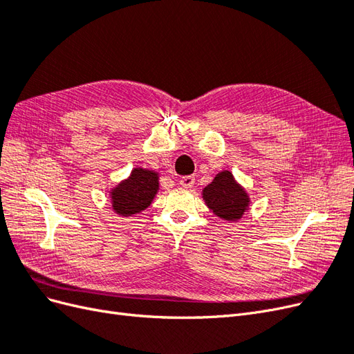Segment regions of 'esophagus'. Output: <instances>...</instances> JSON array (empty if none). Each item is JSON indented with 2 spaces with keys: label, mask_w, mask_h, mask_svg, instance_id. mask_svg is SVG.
Wrapping results in <instances>:
<instances>
[{
  "label": "esophagus",
  "mask_w": 354,
  "mask_h": 354,
  "mask_svg": "<svg viewBox=\"0 0 354 354\" xmlns=\"http://www.w3.org/2000/svg\"><path fill=\"white\" fill-rule=\"evenodd\" d=\"M180 185L183 187H192L195 185V177L194 176H185L180 178Z\"/></svg>",
  "instance_id": "34e87169"
}]
</instances>
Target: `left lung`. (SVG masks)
I'll return each mask as SVG.
<instances>
[{"instance_id": "left-lung-1", "label": "left lung", "mask_w": 354, "mask_h": 354, "mask_svg": "<svg viewBox=\"0 0 354 354\" xmlns=\"http://www.w3.org/2000/svg\"><path fill=\"white\" fill-rule=\"evenodd\" d=\"M202 198L217 217L226 221L241 220L250 209L251 203L248 192L227 169L220 171L211 183L203 187Z\"/></svg>"}]
</instances>
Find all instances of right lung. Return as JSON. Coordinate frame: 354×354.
<instances>
[{
	"mask_svg": "<svg viewBox=\"0 0 354 354\" xmlns=\"http://www.w3.org/2000/svg\"><path fill=\"white\" fill-rule=\"evenodd\" d=\"M158 190L159 174L156 171L134 168L130 176L111 189L112 209L121 217H131L151 207Z\"/></svg>",
	"mask_w": 354,
	"mask_h": 354,
	"instance_id": "add662e5",
	"label": "right lung"
}]
</instances>
